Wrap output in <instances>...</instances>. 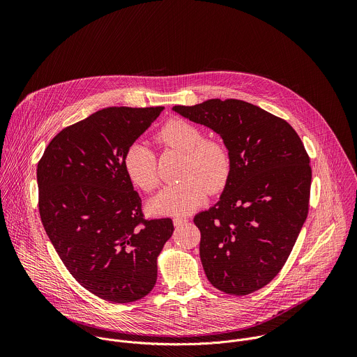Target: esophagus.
<instances>
[{
	"instance_id": "34e87169",
	"label": "esophagus",
	"mask_w": 357,
	"mask_h": 357,
	"mask_svg": "<svg viewBox=\"0 0 357 357\" xmlns=\"http://www.w3.org/2000/svg\"><path fill=\"white\" fill-rule=\"evenodd\" d=\"M186 222H188V219H186V218H179V216L174 218V225H175L176 227H179V226H183Z\"/></svg>"
}]
</instances>
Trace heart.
<instances>
[{"label": "heart", "mask_w": 357, "mask_h": 357, "mask_svg": "<svg viewBox=\"0 0 357 357\" xmlns=\"http://www.w3.org/2000/svg\"><path fill=\"white\" fill-rule=\"evenodd\" d=\"M164 145L186 154L182 182L169 185L152 202V208L162 215L182 216L193 212L205 202L208 192L218 193L229 182L231 155L219 139L205 138L193 124L183 120H169L157 134ZM128 179L141 190L149 193L160 185L157 155L146 144H132L124 157Z\"/></svg>", "instance_id": "obj_1"}]
</instances>
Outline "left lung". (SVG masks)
Masks as SVG:
<instances>
[{"instance_id":"8db88e82","label":"left lung","mask_w":357,"mask_h":357,"mask_svg":"<svg viewBox=\"0 0 357 357\" xmlns=\"http://www.w3.org/2000/svg\"><path fill=\"white\" fill-rule=\"evenodd\" d=\"M174 110L220 134L230 151L231 174L220 200L193 223L211 284L248 295L281 271L307 220L310 157L285 120L247 101L212 98Z\"/></svg>"}]
</instances>
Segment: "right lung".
<instances>
[{"instance_id": "1", "label": "right lung", "mask_w": 357, "mask_h": 357, "mask_svg": "<svg viewBox=\"0 0 357 357\" xmlns=\"http://www.w3.org/2000/svg\"><path fill=\"white\" fill-rule=\"evenodd\" d=\"M164 107H107L63 128L38 162L39 215L73 278L112 303L144 298L171 219H145L124 169L134 141Z\"/></svg>"}]
</instances>
